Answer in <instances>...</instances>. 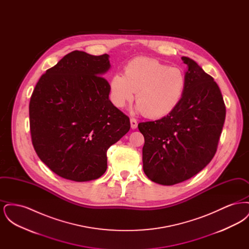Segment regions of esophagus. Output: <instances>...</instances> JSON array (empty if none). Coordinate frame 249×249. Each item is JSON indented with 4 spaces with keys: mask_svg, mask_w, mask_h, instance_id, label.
Returning <instances> with one entry per match:
<instances>
[{
    "mask_svg": "<svg viewBox=\"0 0 249 249\" xmlns=\"http://www.w3.org/2000/svg\"><path fill=\"white\" fill-rule=\"evenodd\" d=\"M137 125H138V123H137V120H136V119H130V127H131L132 130L136 129V128H137Z\"/></svg>",
    "mask_w": 249,
    "mask_h": 249,
    "instance_id": "obj_1",
    "label": "esophagus"
}]
</instances>
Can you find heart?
<instances>
[{"mask_svg": "<svg viewBox=\"0 0 249 249\" xmlns=\"http://www.w3.org/2000/svg\"><path fill=\"white\" fill-rule=\"evenodd\" d=\"M109 89L115 107H125L136 92L135 110L149 119H162L180 105L187 77L180 68L169 67L159 59L138 57L125 65L124 74L112 75Z\"/></svg>", "mask_w": 249, "mask_h": 249, "instance_id": "obj_1", "label": "heart"}]
</instances>
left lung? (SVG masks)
Returning a JSON list of instances; mask_svg holds the SVG:
<instances>
[{
  "label": "left lung",
  "mask_w": 249,
  "mask_h": 249,
  "mask_svg": "<svg viewBox=\"0 0 249 249\" xmlns=\"http://www.w3.org/2000/svg\"><path fill=\"white\" fill-rule=\"evenodd\" d=\"M187 64V89L178 108L165 118L141 122L142 169L155 183L172 186L197 175L216 152L226 117L221 91L196 61Z\"/></svg>",
  "instance_id": "obj_1"
}]
</instances>
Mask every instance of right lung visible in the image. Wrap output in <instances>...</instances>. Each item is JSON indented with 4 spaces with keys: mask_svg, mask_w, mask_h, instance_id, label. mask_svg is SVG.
I'll return each mask as SVG.
<instances>
[{
    "mask_svg": "<svg viewBox=\"0 0 249 249\" xmlns=\"http://www.w3.org/2000/svg\"><path fill=\"white\" fill-rule=\"evenodd\" d=\"M109 55L74 50L37 82L29 114L40 160L59 177L75 182L102 177L107 149L130 130V119L109 100Z\"/></svg>",
    "mask_w": 249,
    "mask_h": 249,
    "instance_id": "right-lung-1",
    "label": "right lung"
}]
</instances>
